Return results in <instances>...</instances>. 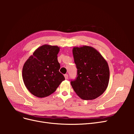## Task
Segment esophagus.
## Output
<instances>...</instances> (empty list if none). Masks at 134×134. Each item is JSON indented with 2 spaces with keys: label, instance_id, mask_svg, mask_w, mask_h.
<instances>
[{
  "label": "esophagus",
  "instance_id": "esophagus-1",
  "mask_svg": "<svg viewBox=\"0 0 134 134\" xmlns=\"http://www.w3.org/2000/svg\"><path fill=\"white\" fill-rule=\"evenodd\" d=\"M64 76H65V79H68V74H65L64 75Z\"/></svg>",
  "mask_w": 134,
  "mask_h": 134
}]
</instances>
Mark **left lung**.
<instances>
[{"label":"left lung","instance_id":"8db88e82","mask_svg":"<svg viewBox=\"0 0 134 134\" xmlns=\"http://www.w3.org/2000/svg\"><path fill=\"white\" fill-rule=\"evenodd\" d=\"M72 54L77 69L76 77L70 82L72 88L83 99L97 98L108 84L109 70L107 62L90 46L74 47Z\"/></svg>","mask_w":134,"mask_h":134}]
</instances>
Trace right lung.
<instances>
[{
	"label": "right lung",
	"mask_w": 134,
	"mask_h": 134,
	"mask_svg": "<svg viewBox=\"0 0 134 134\" xmlns=\"http://www.w3.org/2000/svg\"><path fill=\"white\" fill-rule=\"evenodd\" d=\"M59 50L56 46L44 44L36 50L24 64L23 82L33 95L40 98L50 96L65 80L59 71Z\"/></svg>",
	"instance_id": "right-lung-1"
}]
</instances>
